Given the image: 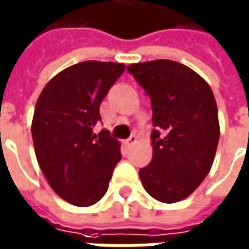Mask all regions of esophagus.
Segmentation results:
<instances>
[{
    "mask_svg": "<svg viewBox=\"0 0 249 249\" xmlns=\"http://www.w3.org/2000/svg\"><path fill=\"white\" fill-rule=\"evenodd\" d=\"M136 140H138V138H136L135 135H132L131 138L126 140V144H128V146H133V144L136 143Z\"/></svg>",
    "mask_w": 249,
    "mask_h": 249,
    "instance_id": "esophagus-1",
    "label": "esophagus"
}]
</instances>
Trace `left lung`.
Wrapping results in <instances>:
<instances>
[{
	"mask_svg": "<svg viewBox=\"0 0 249 249\" xmlns=\"http://www.w3.org/2000/svg\"><path fill=\"white\" fill-rule=\"evenodd\" d=\"M150 96L153 160L139 170L154 199L176 203L209 174L219 140L218 109L210 86L191 68L170 60L126 68Z\"/></svg>",
	"mask_w": 249,
	"mask_h": 249,
	"instance_id": "obj_1",
	"label": "left lung"
}]
</instances>
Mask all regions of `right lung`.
<instances>
[{
    "label": "right lung",
    "mask_w": 249,
    "mask_h": 249,
    "mask_svg": "<svg viewBox=\"0 0 249 249\" xmlns=\"http://www.w3.org/2000/svg\"><path fill=\"white\" fill-rule=\"evenodd\" d=\"M124 69L118 62H79L54 76L38 98L31 125L36 160L54 192L71 204L99 202L121 160L117 139L92 129Z\"/></svg>",
    "instance_id": "1"
}]
</instances>
